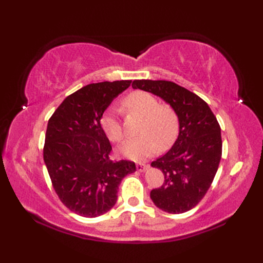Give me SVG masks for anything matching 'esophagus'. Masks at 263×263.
Returning <instances> with one entry per match:
<instances>
[{
  "label": "esophagus",
  "mask_w": 263,
  "mask_h": 263,
  "mask_svg": "<svg viewBox=\"0 0 263 263\" xmlns=\"http://www.w3.org/2000/svg\"><path fill=\"white\" fill-rule=\"evenodd\" d=\"M148 168H149V165L146 164V163H142V162L137 163V170L140 171V172H144V171L147 170Z\"/></svg>",
  "instance_id": "1"
}]
</instances>
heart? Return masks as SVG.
<instances>
[{"label": "heart", "instance_id": "obj_1", "mask_svg": "<svg viewBox=\"0 0 263 263\" xmlns=\"http://www.w3.org/2000/svg\"><path fill=\"white\" fill-rule=\"evenodd\" d=\"M127 110L144 116L140 136L127 139L121 153L129 159L140 160L153 156L158 147L165 149L176 140L179 132V118L169 104H160L159 100L145 91L130 93L124 101ZM102 127L107 137L119 142L124 137V129L116 107H110L102 118Z\"/></svg>", "mask_w": 263, "mask_h": 263}]
</instances>
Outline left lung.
I'll use <instances>...</instances> for the list:
<instances>
[{"mask_svg": "<svg viewBox=\"0 0 263 263\" xmlns=\"http://www.w3.org/2000/svg\"><path fill=\"white\" fill-rule=\"evenodd\" d=\"M134 89L160 97L179 118V136L171 149L151 165L160 169L163 184L150 197L157 208L181 214L192 210L208 192L221 158L220 126L204 100L177 83L135 80Z\"/></svg>", "mask_w": 263, "mask_h": 263, "instance_id": "1", "label": "left lung"}]
</instances>
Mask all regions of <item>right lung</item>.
Masks as SVG:
<instances>
[{
    "instance_id": "1",
    "label": "right lung",
    "mask_w": 263,
    "mask_h": 263,
    "mask_svg": "<svg viewBox=\"0 0 263 263\" xmlns=\"http://www.w3.org/2000/svg\"><path fill=\"white\" fill-rule=\"evenodd\" d=\"M132 80L91 83L70 94L49 118L44 161L60 201L83 217L113 208L135 162L109 159L112 146L101 126L103 113Z\"/></svg>"
}]
</instances>
